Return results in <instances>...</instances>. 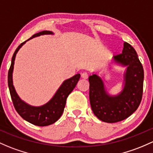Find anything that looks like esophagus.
<instances>
[{
	"mask_svg": "<svg viewBox=\"0 0 153 153\" xmlns=\"http://www.w3.org/2000/svg\"><path fill=\"white\" fill-rule=\"evenodd\" d=\"M88 74L86 73V72H83V73L81 74V78H83V79H87L88 78Z\"/></svg>",
	"mask_w": 153,
	"mask_h": 153,
	"instance_id": "obj_1",
	"label": "esophagus"
}]
</instances>
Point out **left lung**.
Here are the masks:
<instances>
[{"label":"left lung","instance_id":"left-lung-1","mask_svg":"<svg viewBox=\"0 0 153 153\" xmlns=\"http://www.w3.org/2000/svg\"><path fill=\"white\" fill-rule=\"evenodd\" d=\"M114 60L128 66L125 86L120 94L110 96L99 76L94 74L89 77L92 111L99 120L108 123L123 121L134 113L140 105L143 94L144 69L134 48L125 42L123 53L114 56Z\"/></svg>","mask_w":153,"mask_h":153}]
</instances>
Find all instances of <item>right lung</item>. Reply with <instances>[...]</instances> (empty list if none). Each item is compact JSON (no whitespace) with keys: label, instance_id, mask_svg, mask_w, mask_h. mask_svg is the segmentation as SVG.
Wrapping results in <instances>:
<instances>
[{"label":"right lung","instance_id":"right-lung-1","mask_svg":"<svg viewBox=\"0 0 153 153\" xmlns=\"http://www.w3.org/2000/svg\"><path fill=\"white\" fill-rule=\"evenodd\" d=\"M52 32L49 30H43L33 35L30 39L36 37L43 34H52ZM28 39V40H29ZM28 40L21 43L14 51L12 59V64L8 72V85H9L10 95L12 97L13 105L17 113L22 118L28 121V123L37 126H48L51 124L56 123L61 117L64 112V107L66 105V101L69 94L72 92V90L76 86L77 83L80 79V74L74 75L70 79L66 80L62 84L58 91H56L53 97L45 105L40 107H33L30 106L20 100L16 93L12 82V72L14 68V59L16 54L20 48Z\"/></svg>","mask_w":153,"mask_h":153}]
</instances>
